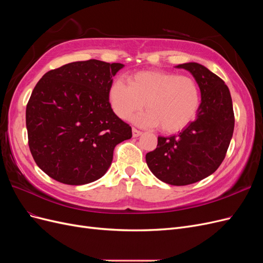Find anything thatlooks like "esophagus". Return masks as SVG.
<instances>
[{
	"mask_svg": "<svg viewBox=\"0 0 263 263\" xmlns=\"http://www.w3.org/2000/svg\"><path fill=\"white\" fill-rule=\"evenodd\" d=\"M133 136L134 137H138V136H140V135H141V132L140 130H138L137 128H135V127H133Z\"/></svg>",
	"mask_w": 263,
	"mask_h": 263,
	"instance_id": "esophagus-1",
	"label": "esophagus"
}]
</instances>
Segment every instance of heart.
<instances>
[{"label":"heart","mask_w":263,"mask_h":263,"mask_svg":"<svg viewBox=\"0 0 263 263\" xmlns=\"http://www.w3.org/2000/svg\"><path fill=\"white\" fill-rule=\"evenodd\" d=\"M114 81L108 100L114 113L128 119L144 104L145 113L135 117L141 126H160L164 133L182 130L193 121L200 107V89L194 79L168 71H139Z\"/></svg>","instance_id":"obj_1"}]
</instances>
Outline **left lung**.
Here are the masks:
<instances>
[{
	"label": "left lung",
	"instance_id": "obj_1",
	"mask_svg": "<svg viewBox=\"0 0 263 263\" xmlns=\"http://www.w3.org/2000/svg\"><path fill=\"white\" fill-rule=\"evenodd\" d=\"M177 68L190 71L200 86L197 117L178 135L158 137L157 148L146 155V162L162 182L187 185L218 169L233 137L235 115L228 86L218 76L196 62Z\"/></svg>",
	"mask_w": 263,
	"mask_h": 263
}]
</instances>
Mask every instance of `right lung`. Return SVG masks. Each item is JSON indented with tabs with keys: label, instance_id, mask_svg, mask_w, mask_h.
Returning a JSON list of instances; mask_svg holds the SVG:
<instances>
[{
	"label": "right lung",
	"instance_id": "obj_1",
	"mask_svg": "<svg viewBox=\"0 0 263 263\" xmlns=\"http://www.w3.org/2000/svg\"><path fill=\"white\" fill-rule=\"evenodd\" d=\"M124 67L90 59L45 73L26 106L28 146L36 164L53 180L82 185L103 177L114 148L132 127L110 107L108 90Z\"/></svg>",
	"mask_w": 263,
	"mask_h": 263
}]
</instances>
